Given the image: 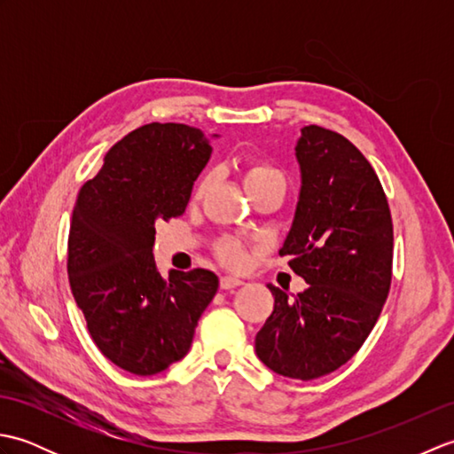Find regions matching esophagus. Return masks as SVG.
Returning <instances> with one entry per match:
<instances>
[{
  "instance_id": "esophagus-1",
  "label": "esophagus",
  "mask_w": 454,
  "mask_h": 454,
  "mask_svg": "<svg viewBox=\"0 0 454 454\" xmlns=\"http://www.w3.org/2000/svg\"><path fill=\"white\" fill-rule=\"evenodd\" d=\"M239 285H244L242 278H236V277H220V288L222 291H230V288H236Z\"/></svg>"
}]
</instances>
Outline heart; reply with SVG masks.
Here are the masks:
<instances>
[{
  "instance_id": "obj_1",
  "label": "heart",
  "mask_w": 454,
  "mask_h": 454,
  "mask_svg": "<svg viewBox=\"0 0 454 454\" xmlns=\"http://www.w3.org/2000/svg\"><path fill=\"white\" fill-rule=\"evenodd\" d=\"M207 183H208V176L199 177L195 187H192V200H199L202 197V192L207 189ZM244 183L249 191V195H254V192L273 187V185L286 189L285 173L277 166H273L271 161L259 160V158H252L246 161ZM215 254L220 262L228 267H242L247 257V247L244 242H239V239L222 238L215 246Z\"/></svg>"
}]
</instances>
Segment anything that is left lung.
Returning <instances> with one entry per match:
<instances>
[{"label":"left lung","mask_w":454,"mask_h":454,"mask_svg":"<svg viewBox=\"0 0 454 454\" xmlns=\"http://www.w3.org/2000/svg\"><path fill=\"white\" fill-rule=\"evenodd\" d=\"M301 199L278 255L308 283L288 298L269 285L275 308L255 353L286 379L333 372L361 349L392 283L394 228L387 192L356 146L330 129H302L296 144Z\"/></svg>","instance_id":"1"}]
</instances>
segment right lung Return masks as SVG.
Instances as JSON below:
<instances>
[{"mask_svg": "<svg viewBox=\"0 0 454 454\" xmlns=\"http://www.w3.org/2000/svg\"><path fill=\"white\" fill-rule=\"evenodd\" d=\"M212 146L179 122H150L105 153L75 199L67 278L99 351L150 376L187 355L200 314L218 291L207 269L161 277L153 262L160 220L181 216Z\"/></svg>", "mask_w": 454, "mask_h": 454, "instance_id": "obj_1", "label": "right lung"}]
</instances>
